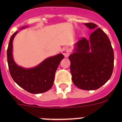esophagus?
<instances>
[{"label":"esophagus","instance_id":"1","mask_svg":"<svg viewBox=\"0 0 122 122\" xmlns=\"http://www.w3.org/2000/svg\"><path fill=\"white\" fill-rule=\"evenodd\" d=\"M70 49H68V48H64L62 49V53L63 54V56L65 57H68L69 55L70 54Z\"/></svg>","mask_w":122,"mask_h":122}]
</instances>
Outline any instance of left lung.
<instances>
[{
  "label": "left lung",
  "instance_id": "left-lung-1",
  "mask_svg": "<svg viewBox=\"0 0 122 122\" xmlns=\"http://www.w3.org/2000/svg\"><path fill=\"white\" fill-rule=\"evenodd\" d=\"M93 30L89 40L82 38L74 45L69 56L74 84L79 89L94 90L107 82L114 68V51L105 33L93 23H86Z\"/></svg>",
  "mask_w": 122,
  "mask_h": 122
}]
</instances>
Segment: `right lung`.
<instances>
[{
  "instance_id": "add662e5",
  "label": "right lung",
  "mask_w": 122,
  "mask_h": 122,
  "mask_svg": "<svg viewBox=\"0 0 122 122\" xmlns=\"http://www.w3.org/2000/svg\"><path fill=\"white\" fill-rule=\"evenodd\" d=\"M28 27H22L20 30ZM19 32H16L11 36L7 49V61L11 76L17 84L33 94L46 92L51 89L54 81L55 73L61 60L64 58L62 54L49 57L35 67L26 68L19 66L13 56V41Z\"/></svg>"
}]
</instances>
